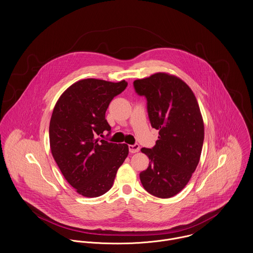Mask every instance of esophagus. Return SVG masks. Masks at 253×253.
Wrapping results in <instances>:
<instances>
[{"label":"esophagus","mask_w":253,"mask_h":253,"mask_svg":"<svg viewBox=\"0 0 253 253\" xmlns=\"http://www.w3.org/2000/svg\"><path fill=\"white\" fill-rule=\"evenodd\" d=\"M128 149L130 153H136L139 151V145L138 144H134V145H128Z\"/></svg>","instance_id":"obj_1"}]
</instances>
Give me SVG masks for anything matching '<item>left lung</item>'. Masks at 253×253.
I'll list each match as a JSON object with an SVG mask.
<instances>
[{"mask_svg":"<svg viewBox=\"0 0 253 253\" xmlns=\"http://www.w3.org/2000/svg\"><path fill=\"white\" fill-rule=\"evenodd\" d=\"M135 91L147 99L152 127L159 130L156 145L142 148L149 158L139 173L147 192L169 198L181 191L197 167L204 140V123L196 97L179 78L157 73L136 80Z\"/></svg>","mask_w":253,"mask_h":253,"instance_id":"obj_1","label":"left lung"}]
</instances>
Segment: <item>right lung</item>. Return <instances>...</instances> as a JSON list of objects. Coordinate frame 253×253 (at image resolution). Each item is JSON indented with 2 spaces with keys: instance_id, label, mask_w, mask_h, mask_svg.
Masks as SVG:
<instances>
[{
  "instance_id": "right-lung-1",
  "label": "right lung",
  "mask_w": 253,
  "mask_h": 253,
  "mask_svg": "<svg viewBox=\"0 0 253 253\" xmlns=\"http://www.w3.org/2000/svg\"><path fill=\"white\" fill-rule=\"evenodd\" d=\"M127 83L82 80L58 99L50 121L49 139L54 160L67 181L85 197H98L113 186L128 145L97 138L111 126L105 119L112 99Z\"/></svg>"
}]
</instances>
